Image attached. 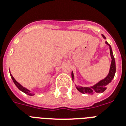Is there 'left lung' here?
I'll use <instances>...</instances> for the list:
<instances>
[{
  "mask_svg": "<svg viewBox=\"0 0 126 126\" xmlns=\"http://www.w3.org/2000/svg\"><path fill=\"white\" fill-rule=\"evenodd\" d=\"M103 37L106 38L104 35H102ZM106 44L109 45L110 46V55L111 57V66H110V72L108 75L107 76V77L104 79V80H101L99 82L98 84H96L92 87H78L77 86L76 88L79 92H82L83 94H94L96 93H102L103 92L106 90L107 88V85L109 83L111 82V80L114 78L115 73H116V62H115V59L113 57V52L111 50V48L110 45L107 42H106ZM72 78L74 79V74L72 72Z\"/></svg>",
  "mask_w": 126,
  "mask_h": 126,
  "instance_id": "left-lung-1",
  "label": "left lung"
}]
</instances>
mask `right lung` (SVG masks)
<instances>
[{
  "label": "right lung",
  "instance_id": "1",
  "mask_svg": "<svg viewBox=\"0 0 126 126\" xmlns=\"http://www.w3.org/2000/svg\"><path fill=\"white\" fill-rule=\"evenodd\" d=\"M10 74V76H11V78H12V80H13V81L14 82V83H15V84L17 88L19 89L20 90H21L22 92H23L24 93L26 94H28V95H34V94H33V93H32V92H31L29 91L28 90H27V89L25 88L24 87H23L22 86H21V85L18 82L16 81V80H15V78H14V77H13V76H12V74Z\"/></svg>",
  "mask_w": 126,
  "mask_h": 126
}]
</instances>
